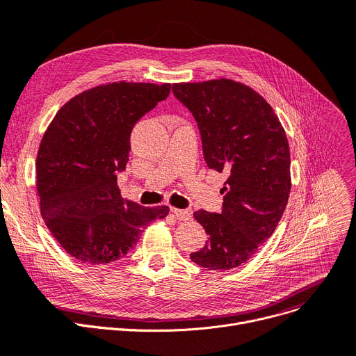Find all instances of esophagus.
Masks as SVG:
<instances>
[{"instance_id": "34e87169", "label": "esophagus", "mask_w": 356, "mask_h": 356, "mask_svg": "<svg viewBox=\"0 0 356 356\" xmlns=\"http://www.w3.org/2000/svg\"><path fill=\"white\" fill-rule=\"evenodd\" d=\"M172 212L175 213L177 220H189L192 218V212L191 211H186V209H176V208H173Z\"/></svg>"}]
</instances>
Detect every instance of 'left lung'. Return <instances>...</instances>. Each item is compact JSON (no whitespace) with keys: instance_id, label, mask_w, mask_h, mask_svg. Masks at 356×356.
<instances>
[{"instance_id":"1","label":"left lung","mask_w":356,"mask_h":356,"mask_svg":"<svg viewBox=\"0 0 356 356\" xmlns=\"http://www.w3.org/2000/svg\"><path fill=\"white\" fill-rule=\"evenodd\" d=\"M175 97L197 122L209 168L227 173L222 212L197 211L209 235L193 263L225 271L248 261L273 235L290 195V149L270 104L251 88L215 79L175 83Z\"/></svg>"}]
</instances>
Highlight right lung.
Returning <instances> with one entry per match:
<instances>
[{"instance_id":"right-lung-1","label":"right lung","mask_w":356,"mask_h":356,"mask_svg":"<svg viewBox=\"0 0 356 356\" xmlns=\"http://www.w3.org/2000/svg\"><path fill=\"white\" fill-rule=\"evenodd\" d=\"M168 93L170 83L97 86L70 99L49 125L35 161L42 216L81 263H114L148 223L167 216V207L124 200L117 176L125 172L131 131Z\"/></svg>"}]
</instances>
